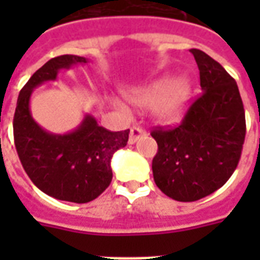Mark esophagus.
Returning <instances> with one entry per match:
<instances>
[{
	"mask_svg": "<svg viewBox=\"0 0 260 260\" xmlns=\"http://www.w3.org/2000/svg\"><path fill=\"white\" fill-rule=\"evenodd\" d=\"M146 135V132H145V129H142L141 126H132L131 128V134H129V143H135L139 138H142V136Z\"/></svg>",
	"mask_w": 260,
	"mask_h": 260,
	"instance_id": "esophagus-1",
	"label": "esophagus"
}]
</instances>
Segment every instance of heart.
<instances>
[{"instance_id":"1","label":"heart","mask_w":260,"mask_h":260,"mask_svg":"<svg viewBox=\"0 0 260 260\" xmlns=\"http://www.w3.org/2000/svg\"><path fill=\"white\" fill-rule=\"evenodd\" d=\"M192 85L186 76H178L174 80L161 78L149 85L126 91V97L138 107H152L154 118L171 124L182 117L191 99ZM115 107L124 110V104L114 100Z\"/></svg>"}]
</instances>
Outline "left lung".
Segmentation results:
<instances>
[{
    "label": "left lung",
    "instance_id": "left-lung-1",
    "mask_svg": "<svg viewBox=\"0 0 260 260\" xmlns=\"http://www.w3.org/2000/svg\"><path fill=\"white\" fill-rule=\"evenodd\" d=\"M195 57L203 93L180 125L157 126L153 178L158 189L178 202L199 201L229 181L245 141V111L234 78L198 48Z\"/></svg>",
    "mask_w": 260,
    "mask_h": 260
}]
</instances>
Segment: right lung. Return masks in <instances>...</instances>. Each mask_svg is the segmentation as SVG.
Returning a JSON list of instances; mask_svg holds the SVG:
<instances>
[{
  "label": "right lung",
  "mask_w": 260,
  "mask_h": 260,
  "mask_svg": "<svg viewBox=\"0 0 260 260\" xmlns=\"http://www.w3.org/2000/svg\"><path fill=\"white\" fill-rule=\"evenodd\" d=\"M86 62L71 54L50 59L22 87L14 115L15 147L26 174L48 196L74 203H87L106 191L113 180L111 157L126 146L129 129L111 132L86 115L75 131L54 135L36 124L29 102L33 89L57 79L59 69Z\"/></svg>",
  "instance_id": "1"
}]
</instances>
